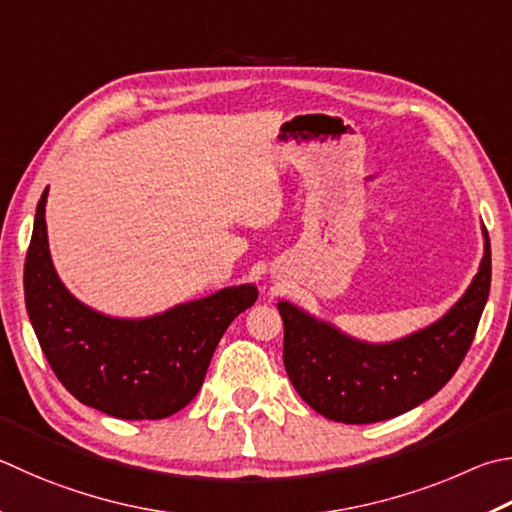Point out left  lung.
<instances>
[{"instance_id": "left-lung-1", "label": "left lung", "mask_w": 512, "mask_h": 512, "mask_svg": "<svg viewBox=\"0 0 512 512\" xmlns=\"http://www.w3.org/2000/svg\"><path fill=\"white\" fill-rule=\"evenodd\" d=\"M490 241L466 295L432 327L414 336L365 345L280 302L284 367L315 412L347 425L387 421L432 398L454 376L475 340L490 293Z\"/></svg>"}]
</instances>
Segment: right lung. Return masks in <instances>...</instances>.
Instances as JSON below:
<instances>
[{
	"label": "right lung",
	"mask_w": 512,
	"mask_h": 512,
	"mask_svg": "<svg viewBox=\"0 0 512 512\" xmlns=\"http://www.w3.org/2000/svg\"><path fill=\"white\" fill-rule=\"evenodd\" d=\"M37 203L24 262V300L46 360L80 403L125 421L183 410L203 385L228 324L257 300L255 286L224 288L150 320H114L80 304L55 275Z\"/></svg>",
	"instance_id": "right-lung-1"
}]
</instances>
